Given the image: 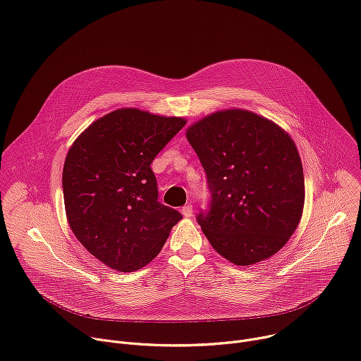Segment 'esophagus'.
Here are the masks:
<instances>
[{
	"label": "esophagus",
	"mask_w": 361,
	"mask_h": 361,
	"mask_svg": "<svg viewBox=\"0 0 361 361\" xmlns=\"http://www.w3.org/2000/svg\"><path fill=\"white\" fill-rule=\"evenodd\" d=\"M180 210H182V214L185 216V218H190V216L193 214V207H192V204H185Z\"/></svg>",
	"instance_id": "34e87169"
}]
</instances>
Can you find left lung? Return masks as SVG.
I'll return each mask as SVG.
<instances>
[{
  "instance_id": "left-lung-1",
  "label": "left lung",
  "mask_w": 361,
  "mask_h": 361,
  "mask_svg": "<svg viewBox=\"0 0 361 361\" xmlns=\"http://www.w3.org/2000/svg\"><path fill=\"white\" fill-rule=\"evenodd\" d=\"M186 137L207 178L210 204L196 221L212 247L238 266L277 253L305 204L303 166L293 139L243 109L212 114Z\"/></svg>"
}]
</instances>
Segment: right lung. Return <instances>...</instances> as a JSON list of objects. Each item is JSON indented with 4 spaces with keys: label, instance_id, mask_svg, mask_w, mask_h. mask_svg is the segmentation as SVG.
<instances>
[{
    "label": "right lung",
    "instance_id": "1",
    "mask_svg": "<svg viewBox=\"0 0 361 361\" xmlns=\"http://www.w3.org/2000/svg\"><path fill=\"white\" fill-rule=\"evenodd\" d=\"M183 118L116 109L72 143L62 171L69 226L106 266L133 271L164 247L182 214L158 202L151 164L185 126Z\"/></svg>",
    "mask_w": 361,
    "mask_h": 361
}]
</instances>
